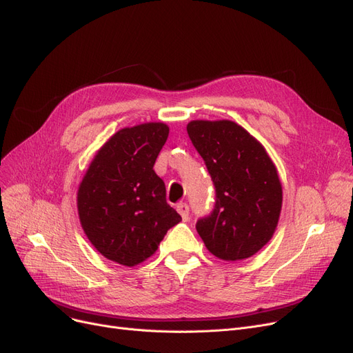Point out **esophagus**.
Masks as SVG:
<instances>
[{"instance_id": "esophagus-1", "label": "esophagus", "mask_w": 353, "mask_h": 353, "mask_svg": "<svg viewBox=\"0 0 353 353\" xmlns=\"http://www.w3.org/2000/svg\"><path fill=\"white\" fill-rule=\"evenodd\" d=\"M177 212L181 215V219L183 221H188L189 219V205L181 202L177 205Z\"/></svg>"}]
</instances>
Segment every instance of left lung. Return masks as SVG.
Listing matches in <instances>:
<instances>
[{"label":"left lung","mask_w":353,"mask_h":353,"mask_svg":"<svg viewBox=\"0 0 353 353\" xmlns=\"http://www.w3.org/2000/svg\"><path fill=\"white\" fill-rule=\"evenodd\" d=\"M188 134L215 186L214 211L196 230L206 249L234 262L272 239L282 208L278 170L254 137L231 121H192Z\"/></svg>","instance_id":"1"}]
</instances>
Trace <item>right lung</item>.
Wrapping results in <instances>:
<instances>
[{
    "instance_id": "obj_1",
    "label": "right lung",
    "mask_w": 353,
    "mask_h": 353,
    "mask_svg": "<svg viewBox=\"0 0 353 353\" xmlns=\"http://www.w3.org/2000/svg\"><path fill=\"white\" fill-rule=\"evenodd\" d=\"M168 137L161 122L123 128L97 151L77 193L80 223L104 257L137 266L181 216L165 201L154 164Z\"/></svg>"
}]
</instances>
